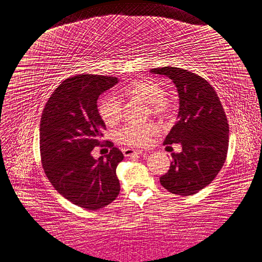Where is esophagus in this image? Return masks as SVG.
Listing matches in <instances>:
<instances>
[{"label":"esophagus","mask_w":262,"mask_h":262,"mask_svg":"<svg viewBox=\"0 0 262 262\" xmlns=\"http://www.w3.org/2000/svg\"><path fill=\"white\" fill-rule=\"evenodd\" d=\"M142 150H132V149H124L123 154L125 157H130L133 155H142Z\"/></svg>","instance_id":"esophagus-1"}]
</instances>
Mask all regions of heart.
<instances>
[{
  "label": "heart",
  "mask_w": 262,
  "mask_h": 262,
  "mask_svg": "<svg viewBox=\"0 0 262 262\" xmlns=\"http://www.w3.org/2000/svg\"><path fill=\"white\" fill-rule=\"evenodd\" d=\"M122 95L148 103L149 112L156 116H165L171 111V103L165 97L166 90L161 82L152 78H139L127 83ZM98 111L107 126L119 123L123 116L122 101L114 96H105L100 100ZM155 124H127L117 133V139L130 147L146 146L150 137L157 133Z\"/></svg>",
  "instance_id": "b5f03b06"
}]
</instances>
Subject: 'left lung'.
Wrapping results in <instances>:
<instances>
[{"label": "left lung", "instance_id": "1", "mask_svg": "<svg viewBox=\"0 0 262 262\" xmlns=\"http://www.w3.org/2000/svg\"><path fill=\"white\" fill-rule=\"evenodd\" d=\"M150 72L172 79L180 97L177 121L163 145L181 143L182 152L172 154L160 183L176 195H193L212 183L225 162L230 132L225 112L214 88L197 74L171 66Z\"/></svg>", "mask_w": 262, "mask_h": 262}]
</instances>
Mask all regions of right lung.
<instances>
[{
	"label": "right lung",
	"instance_id": "add662e5",
	"mask_svg": "<svg viewBox=\"0 0 262 262\" xmlns=\"http://www.w3.org/2000/svg\"><path fill=\"white\" fill-rule=\"evenodd\" d=\"M117 81L112 76H73L54 90L41 115L40 155L48 180L60 195L87 210L110 205L121 189L116 166L124 156L113 142L102 143L105 124L97 105L99 96ZM100 143L112 150L95 159L91 151Z\"/></svg>",
	"mask_w": 262,
	"mask_h": 262
}]
</instances>
